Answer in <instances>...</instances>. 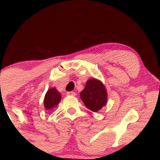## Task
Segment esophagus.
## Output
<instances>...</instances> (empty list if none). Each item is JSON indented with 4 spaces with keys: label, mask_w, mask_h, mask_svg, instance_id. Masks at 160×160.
Instances as JSON below:
<instances>
[{
    "label": "esophagus",
    "mask_w": 160,
    "mask_h": 160,
    "mask_svg": "<svg viewBox=\"0 0 160 160\" xmlns=\"http://www.w3.org/2000/svg\"><path fill=\"white\" fill-rule=\"evenodd\" d=\"M67 95H71V96H74V95H76V93H75L74 92H68Z\"/></svg>",
    "instance_id": "obj_1"
}]
</instances>
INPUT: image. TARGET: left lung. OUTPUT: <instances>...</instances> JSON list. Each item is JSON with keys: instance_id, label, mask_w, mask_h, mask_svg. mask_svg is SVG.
Returning a JSON list of instances; mask_svg holds the SVG:
<instances>
[{"instance_id": "left-lung-1", "label": "left lung", "mask_w": 160, "mask_h": 160, "mask_svg": "<svg viewBox=\"0 0 160 160\" xmlns=\"http://www.w3.org/2000/svg\"><path fill=\"white\" fill-rule=\"evenodd\" d=\"M80 98L88 109L97 112L107 103L105 87L98 80H89L84 89L80 92Z\"/></svg>"}]
</instances>
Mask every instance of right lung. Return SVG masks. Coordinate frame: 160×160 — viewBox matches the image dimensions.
<instances>
[{
	"label": "right lung",
	"instance_id": "add662e5",
	"mask_svg": "<svg viewBox=\"0 0 160 160\" xmlns=\"http://www.w3.org/2000/svg\"><path fill=\"white\" fill-rule=\"evenodd\" d=\"M61 100V94L56 88H52L47 91L44 98V107L46 110L52 109L59 103Z\"/></svg>",
	"mask_w": 160,
	"mask_h": 160
}]
</instances>
